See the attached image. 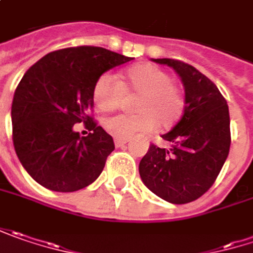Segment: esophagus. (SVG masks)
Instances as JSON below:
<instances>
[{
	"label": "esophagus",
	"mask_w": 253,
	"mask_h": 253,
	"mask_svg": "<svg viewBox=\"0 0 253 253\" xmlns=\"http://www.w3.org/2000/svg\"><path fill=\"white\" fill-rule=\"evenodd\" d=\"M114 142H115V146H124L126 142H128V138H115L114 139Z\"/></svg>",
	"instance_id": "obj_1"
}]
</instances>
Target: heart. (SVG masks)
<instances>
[{"mask_svg": "<svg viewBox=\"0 0 253 253\" xmlns=\"http://www.w3.org/2000/svg\"><path fill=\"white\" fill-rule=\"evenodd\" d=\"M125 92L139 96L133 102L136 114H120L104 120L105 131L115 138H129L138 132L154 128H170L181 118L185 107L182 91L172 83L169 72L154 64L144 62L133 65L120 75L104 74L94 85V102L102 111H112L120 105Z\"/></svg>", "mask_w": 253, "mask_h": 253, "instance_id": "1", "label": "heart"}]
</instances>
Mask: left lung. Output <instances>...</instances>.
Wrapping results in <instances>:
<instances>
[{"label": "left lung", "instance_id": "obj_1", "mask_svg": "<svg viewBox=\"0 0 253 253\" xmlns=\"http://www.w3.org/2000/svg\"><path fill=\"white\" fill-rule=\"evenodd\" d=\"M173 68L185 88L179 122L162 138L172 146L151 145L139 162L146 188L167 202L188 204L202 196L219 175L229 154V109L218 86L178 59H152Z\"/></svg>", "mask_w": 253, "mask_h": 253}]
</instances>
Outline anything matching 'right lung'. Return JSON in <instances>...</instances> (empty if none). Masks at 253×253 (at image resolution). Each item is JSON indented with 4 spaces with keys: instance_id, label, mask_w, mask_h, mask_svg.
Instances as JSON below:
<instances>
[{
    "instance_id": "add662e5",
    "label": "right lung",
    "mask_w": 253,
    "mask_h": 253,
    "mask_svg": "<svg viewBox=\"0 0 253 253\" xmlns=\"http://www.w3.org/2000/svg\"><path fill=\"white\" fill-rule=\"evenodd\" d=\"M131 59L101 46H74L46 54L25 72L12 99V141L34 181L74 192L101 175L115 145L86 112L98 78ZM78 122L93 132L81 138L73 131Z\"/></svg>"
}]
</instances>
